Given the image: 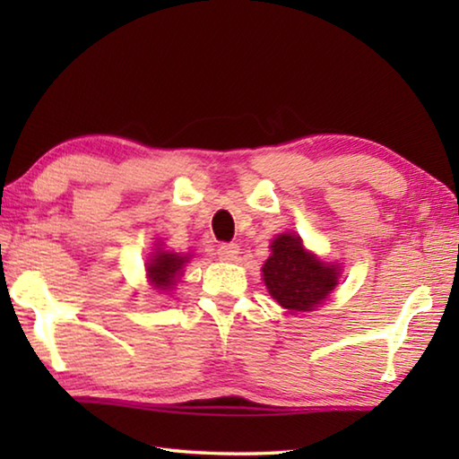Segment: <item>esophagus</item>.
Returning a JSON list of instances; mask_svg holds the SVG:
<instances>
[{
	"label": "esophagus",
	"instance_id": "esophagus-1",
	"mask_svg": "<svg viewBox=\"0 0 459 459\" xmlns=\"http://www.w3.org/2000/svg\"><path fill=\"white\" fill-rule=\"evenodd\" d=\"M216 255H219L221 261H235L238 257V245L235 243H222L216 248Z\"/></svg>",
	"mask_w": 459,
	"mask_h": 459
}]
</instances>
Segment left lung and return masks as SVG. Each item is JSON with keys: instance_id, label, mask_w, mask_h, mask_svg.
<instances>
[{"instance_id": "8db88e82", "label": "left lung", "mask_w": 459, "mask_h": 459, "mask_svg": "<svg viewBox=\"0 0 459 459\" xmlns=\"http://www.w3.org/2000/svg\"><path fill=\"white\" fill-rule=\"evenodd\" d=\"M340 279V267L309 253L295 232L277 235L263 265V281L279 306L291 314L320 307Z\"/></svg>"}]
</instances>
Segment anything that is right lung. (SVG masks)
I'll return each mask as SVG.
<instances>
[{"label": "right lung", "instance_id": "1", "mask_svg": "<svg viewBox=\"0 0 459 459\" xmlns=\"http://www.w3.org/2000/svg\"><path fill=\"white\" fill-rule=\"evenodd\" d=\"M190 261V255H180L164 248H153L152 257L145 263L150 285L158 291H172L174 285L180 281V275Z\"/></svg>", "mask_w": 459, "mask_h": 459}]
</instances>
